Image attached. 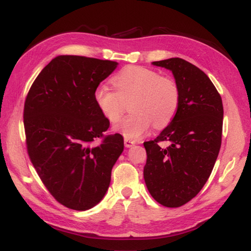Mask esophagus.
<instances>
[{"mask_svg":"<svg viewBox=\"0 0 251 251\" xmlns=\"http://www.w3.org/2000/svg\"><path fill=\"white\" fill-rule=\"evenodd\" d=\"M124 145H125L126 148H131L132 146L136 145V142L132 141V140H129V139H125L124 140Z\"/></svg>","mask_w":251,"mask_h":251,"instance_id":"34e87169","label":"esophagus"}]
</instances>
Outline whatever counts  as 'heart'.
<instances>
[{"label":"heart","mask_w":251,"mask_h":251,"mask_svg":"<svg viewBox=\"0 0 251 251\" xmlns=\"http://www.w3.org/2000/svg\"><path fill=\"white\" fill-rule=\"evenodd\" d=\"M116 93L99 86L94 100L100 113L111 124L121 120L123 102L132 98V114L117 126L125 139L138 140L154 126L163 128L177 114L180 106V89L173 78L162 76L152 69L128 66L112 78Z\"/></svg>","instance_id":"obj_1"}]
</instances>
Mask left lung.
Segmentation results:
<instances>
[{
    "mask_svg": "<svg viewBox=\"0 0 251 251\" xmlns=\"http://www.w3.org/2000/svg\"><path fill=\"white\" fill-rule=\"evenodd\" d=\"M170 70L180 89V106L156 139L146 141L143 177L152 197L165 207L190 201L209 178L220 151L223 105L215 85L201 69L181 58L154 61ZM161 141L171 146L163 149Z\"/></svg>",
    "mask_w": 251,
    "mask_h": 251,
    "instance_id": "left-lung-1",
    "label": "left lung"
}]
</instances>
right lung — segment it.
I'll return each mask as SVG.
<instances>
[{"mask_svg":"<svg viewBox=\"0 0 251 251\" xmlns=\"http://www.w3.org/2000/svg\"><path fill=\"white\" fill-rule=\"evenodd\" d=\"M119 63L83 56L54 58L25 98L24 125L31 163L57 201L87 210L103 199L124 150L120 134L104 136L110 122L94 100L99 84ZM103 140L98 146L93 142Z\"/></svg>","mask_w":251,"mask_h":251,"instance_id":"1","label":"right lung"}]
</instances>
